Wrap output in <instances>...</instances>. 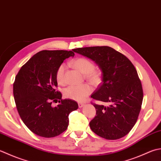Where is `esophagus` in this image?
<instances>
[{
    "mask_svg": "<svg viewBox=\"0 0 161 161\" xmlns=\"http://www.w3.org/2000/svg\"><path fill=\"white\" fill-rule=\"evenodd\" d=\"M84 105V103H78V106H79V108H82Z\"/></svg>",
    "mask_w": 161,
    "mask_h": 161,
    "instance_id": "esophagus-1",
    "label": "esophagus"
}]
</instances>
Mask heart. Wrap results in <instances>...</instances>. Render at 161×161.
<instances>
[{"mask_svg": "<svg viewBox=\"0 0 161 161\" xmlns=\"http://www.w3.org/2000/svg\"><path fill=\"white\" fill-rule=\"evenodd\" d=\"M72 65L75 68L85 74V78L93 85H97L101 80V72L96 70L95 65L91 60L84 57H80L75 59L72 62ZM65 65L61 64L58 68L56 73V79L59 84H65ZM93 89L89 84L81 85H72L64 90V96L69 99L77 101H82L91 93Z\"/></svg>", "mask_w": 161, "mask_h": 161, "instance_id": "1", "label": "heart"}]
</instances>
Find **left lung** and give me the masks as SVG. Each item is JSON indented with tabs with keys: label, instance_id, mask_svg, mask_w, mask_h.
<instances>
[{
	"label": "left lung",
	"instance_id": "left-lung-1",
	"mask_svg": "<svg viewBox=\"0 0 161 161\" xmlns=\"http://www.w3.org/2000/svg\"><path fill=\"white\" fill-rule=\"evenodd\" d=\"M75 52L92 59L102 70L103 81L91 95L96 116L89 123L93 133L107 140L126 135L136 124L143 100L141 81L126 56L108 46L81 47Z\"/></svg>",
	"mask_w": 161,
	"mask_h": 161
}]
</instances>
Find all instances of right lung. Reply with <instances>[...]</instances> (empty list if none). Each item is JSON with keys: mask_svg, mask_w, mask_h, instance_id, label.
<instances>
[{"mask_svg": "<svg viewBox=\"0 0 161 161\" xmlns=\"http://www.w3.org/2000/svg\"><path fill=\"white\" fill-rule=\"evenodd\" d=\"M72 51L43 50L25 64L15 77L14 98L21 120L28 129L43 137H53L67 129L70 113L78 108L71 99H62L56 73L65 58L74 56ZM59 99L53 107L52 102Z\"/></svg>", "mask_w": 161, "mask_h": 161, "instance_id": "right-lung-1", "label": "right lung"}]
</instances>
